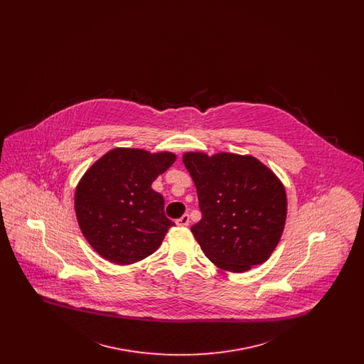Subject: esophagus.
Segmentation results:
<instances>
[{
  "label": "esophagus",
  "instance_id": "obj_1",
  "mask_svg": "<svg viewBox=\"0 0 364 364\" xmlns=\"http://www.w3.org/2000/svg\"><path fill=\"white\" fill-rule=\"evenodd\" d=\"M176 224L178 226H188V224H190V215H188V214H184L183 217H180V218L176 221Z\"/></svg>",
  "mask_w": 364,
  "mask_h": 364
}]
</instances>
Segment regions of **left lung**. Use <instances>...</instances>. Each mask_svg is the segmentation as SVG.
Listing matches in <instances>:
<instances>
[{
  "instance_id": "obj_1",
  "label": "left lung",
  "mask_w": 364,
  "mask_h": 364,
  "mask_svg": "<svg viewBox=\"0 0 364 364\" xmlns=\"http://www.w3.org/2000/svg\"><path fill=\"white\" fill-rule=\"evenodd\" d=\"M202 218L191 230L208 259L242 273L269 259L287 220V193L277 176L257 158L187 153Z\"/></svg>"
}]
</instances>
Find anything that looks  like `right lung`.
Returning <instances> with one entry per match:
<instances>
[{
	"mask_svg": "<svg viewBox=\"0 0 364 364\" xmlns=\"http://www.w3.org/2000/svg\"><path fill=\"white\" fill-rule=\"evenodd\" d=\"M174 159L172 153L114 149L87 171L76 188L75 210L87 242L102 258L129 264L156 252L174 223L151 184Z\"/></svg>",
	"mask_w": 364,
	"mask_h": 364,
	"instance_id": "1",
	"label": "right lung"
}]
</instances>
